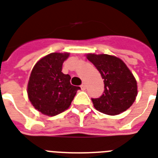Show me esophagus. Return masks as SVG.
<instances>
[{"mask_svg":"<svg viewBox=\"0 0 158 158\" xmlns=\"http://www.w3.org/2000/svg\"><path fill=\"white\" fill-rule=\"evenodd\" d=\"M81 89H82V90H85L86 89V84L85 83H83L82 85H81Z\"/></svg>","mask_w":158,"mask_h":158,"instance_id":"obj_1","label":"esophagus"}]
</instances>
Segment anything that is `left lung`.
Wrapping results in <instances>:
<instances>
[{"instance_id":"8db88e82","label":"left lung","mask_w":158,"mask_h":158,"mask_svg":"<svg viewBox=\"0 0 158 158\" xmlns=\"http://www.w3.org/2000/svg\"><path fill=\"white\" fill-rule=\"evenodd\" d=\"M104 79L105 90L99 98L91 99L97 110L118 115L130 108L137 95L134 76L121 59L107 54H88Z\"/></svg>"}]
</instances>
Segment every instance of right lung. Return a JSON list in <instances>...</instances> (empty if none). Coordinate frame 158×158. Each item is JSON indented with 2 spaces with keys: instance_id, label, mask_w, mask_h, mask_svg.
I'll list each match as a JSON object with an SVG mask.
<instances>
[{
  "instance_id": "obj_1",
  "label": "right lung",
  "mask_w": 158,
  "mask_h": 158,
  "mask_svg": "<svg viewBox=\"0 0 158 158\" xmlns=\"http://www.w3.org/2000/svg\"><path fill=\"white\" fill-rule=\"evenodd\" d=\"M69 53L53 52L40 59L32 69L28 85L29 100L46 115H58L67 110L80 87L70 84V76L62 73Z\"/></svg>"
}]
</instances>
